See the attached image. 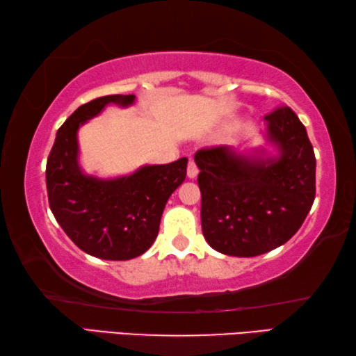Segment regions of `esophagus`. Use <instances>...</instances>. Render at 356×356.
I'll return each instance as SVG.
<instances>
[{
    "label": "esophagus",
    "instance_id": "esophagus-1",
    "mask_svg": "<svg viewBox=\"0 0 356 356\" xmlns=\"http://www.w3.org/2000/svg\"><path fill=\"white\" fill-rule=\"evenodd\" d=\"M197 166H196V163L193 160H190L188 161V168H186V176H188L190 179H195L196 176H197Z\"/></svg>",
    "mask_w": 356,
    "mask_h": 356
}]
</instances>
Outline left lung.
Listing matches in <instances>:
<instances>
[{"label": "left lung", "mask_w": 356, "mask_h": 356, "mask_svg": "<svg viewBox=\"0 0 356 356\" xmlns=\"http://www.w3.org/2000/svg\"><path fill=\"white\" fill-rule=\"evenodd\" d=\"M264 120L278 155H243L231 146L195 154L202 234L222 254L252 257L284 245L314 202L316 155L305 125L289 106Z\"/></svg>", "instance_id": "1"}]
</instances>
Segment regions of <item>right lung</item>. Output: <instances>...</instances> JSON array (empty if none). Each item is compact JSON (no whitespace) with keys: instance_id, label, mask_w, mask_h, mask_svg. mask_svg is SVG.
I'll list each match as a JSON object with an SVG mask.
<instances>
[{"instance_id":"obj_1","label":"right lung","mask_w":356,"mask_h":356,"mask_svg":"<svg viewBox=\"0 0 356 356\" xmlns=\"http://www.w3.org/2000/svg\"><path fill=\"white\" fill-rule=\"evenodd\" d=\"M134 102V94L105 95L81 105L58 130L47 160L48 204L59 226L81 251L106 261H129L152 246L166 202L186 176L185 156L116 179L81 171L78 129L106 105Z\"/></svg>"}]
</instances>
